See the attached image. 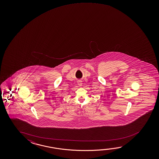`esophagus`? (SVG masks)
I'll return each instance as SVG.
<instances>
[{
	"label": "esophagus",
	"instance_id": "34e87169",
	"mask_svg": "<svg viewBox=\"0 0 159 159\" xmlns=\"http://www.w3.org/2000/svg\"><path fill=\"white\" fill-rule=\"evenodd\" d=\"M78 85L79 86H82V85H83V83H82V81H81V80L78 81Z\"/></svg>",
	"mask_w": 159,
	"mask_h": 159
}]
</instances>
